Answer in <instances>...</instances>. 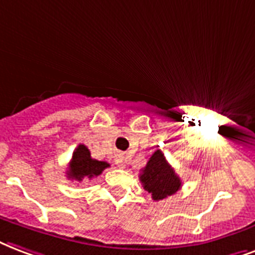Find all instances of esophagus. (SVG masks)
<instances>
[{"instance_id":"34e87169","label":"esophagus","mask_w":255,"mask_h":255,"mask_svg":"<svg viewBox=\"0 0 255 255\" xmlns=\"http://www.w3.org/2000/svg\"><path fill=\"white\" fill-rule=\"evenodd\" d=\"M114 161H116V164L118 166H124V164H125V160H124V156H121V154H118V156L116 157V160H114Z\"/></svg>"}]
</instances>
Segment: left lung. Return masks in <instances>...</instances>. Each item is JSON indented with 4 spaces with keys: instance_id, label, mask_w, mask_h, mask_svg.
Listing matches in <instances>:
<instances>
[{
    "instance_id": "8db88e82",
    "label": "left lung",
    "mask_w": 255,
    "mask_h": 255,
    "mask_svg": "<svg viewBox=\"0 0 255 255\" xmlns=\"http://www.w3.org/2000/svg\"><path fill=\"white\" fill-rule=\"evenodd\" d=\"M139 181L156 202L171 196L181 188V180L166 161L161 150H156L150 156L139 175Z\"/></svg>"
}]
</instances>
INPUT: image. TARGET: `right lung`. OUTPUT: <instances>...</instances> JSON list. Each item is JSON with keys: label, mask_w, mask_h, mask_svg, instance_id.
Segmentation results:
<instances>
[{"label": "right lung", "mask_w": 255, "mask_h": 255, "mask_svg": "<svg viewBox=\"0 0 255 255\" xmlns=\"http://www.w3.org/2000/svg\"><path fill=\"white\" fill-rule=\"evenodd\" d=\"M110 164L106 161H98L91 157L89 148L80 143L79 146L72 153L68 171H67V177L76 181H82L83 179L91 180L93 177H97L102 173Z\"/></svg>", "instance_id": "1"}]
</instances>
